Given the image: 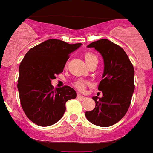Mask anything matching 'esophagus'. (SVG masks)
<instances>
[{"label":"esophagus","mask_w":153,"mask_h":153,"mask_svg":"<svg viewBox=\"0 0 153 153\" xmlns=\"http://www.w3.org/2000/svg\"><path fill=\"white\" fill-rule=\"evenodd\" d=\"M77 98L78 99H80V100H85L87 97H85V96H81V95H80V94H78L77 95Z\"/></svg>","instance_id":"34e87169"}]
</instances>
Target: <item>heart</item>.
<instances>
[{
  "instance_id": "1",
  "label": "heart",
  "mask_w": 153,
  "mask_h": 153,
  "mask_svg": "<svg viewBox=\"0 0 153 153\" xmlns=\"http://www.w3.org/2000/svg\"><path fill=\"white\" fill-rule=\"evenodd\" d=\"M84 59H85V62H86L87 64L88 65L90 62H93L95 60H98V58L94 53L88 52V53H86L84 54ZM73 85H74V87H75L76 88H77L79 91H84V89H85V87H86L87 85V83L83 80H78L74 82Z\"/></svg>"
}]
</instances>
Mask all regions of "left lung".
I'll list each match as a JSON object with an SVG mask.
<instances>
[{
	"label": "left lung",
	"mask_w": 153,
	"mask_h": 153,
	"mask_svg": "<svg viewBox=\"0 0 153 153\" xmlns=\"http://www.w3.org/2000/svg\"><path fill=\"white\" fill-rule=\"evenodd\" d=\"M88 47L95 48L102 55L104 69L98 88L102 97H92L96 107L86 111L85 116L94 125L111 126L119 122L129 109L135 88L134 66L124 50L107 39L91 42Z\"/></svg>",
	"instance_id": "obj_1"
}]
</instances>
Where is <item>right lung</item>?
<instances>
[{
    "instance_id": "obj_1",
    "label": "right lung",
    "mask_w": 153,
    "mask_h": 153,
    "mask_svg": "<svg viewBox=\"0 0 153 153\" xmlns=\"http://www.w3.org/2000/svg\"><path fill=\"white\" fill-rule=\"evenodd\" d=\"M82 44L48 39L30 49L19 67L17 88L22 108L29 119L40 126H49L61 119L65 102L76 97L69 86L54 88L51 80L62 73L72 52Z\"/></svg>"
}]
</instances>
